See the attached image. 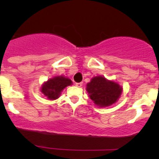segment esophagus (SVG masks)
Returning a JSON list of instances; mask_svg holds the SVG:
<instances>
[{"label": "esophagus", "mask_w": 159, "mask_h": 159, "mask_svg": "<svg viewBox=\"0 0 159 159\" xmlns=\"http://www.w3.org/2000/svg\"><path fill=\"white\" fill-rule=\"evenodd\" d=\"M82 84H83V83H82V82H80V83H76L75 86H76V87H81Z\"/></svg>", "instance_id": "34e87169"}]
</instances>
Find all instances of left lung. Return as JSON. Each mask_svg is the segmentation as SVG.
I'll use <instances>...</instances> for the list:
<instances>
[{"instance_id":"obj_1","label":"left lung","mask_w":159,"mask_h":159,"mask_svg":"<svg viewBox=\"0 0 159 159\" xmlns=\"http://www.w3.org/2000/svg\"><path fill=\"white\" fill-rule=\"evenodd\" d=\"M86 90L95 105L105 107L118 101L123 87L116 81L107 80L104 76H96L87 83Z\"/></svg>"}]
</instances>
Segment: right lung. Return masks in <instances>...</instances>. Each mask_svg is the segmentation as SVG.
I'll list each match as a JSON object with an SVG mask.
<instances>
[{"label": "right lung", "mask_w": 159, "mask_h": 159, "mask_svg": "<svg viewBox=\"0 0 159 159\" xmlns=\"http://www.w3.org/2000/svg\"><path fill=\"white\" fill-rule=\"evenodd\" d=\"M72 84L69 78L63 75L54 76L43 84L41 91L48 100H55L61 96L63 89Z\"/></svg>", "instance_id": "obj_1"}]
</instances>
